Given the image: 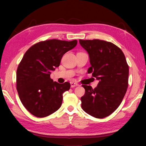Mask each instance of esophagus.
<instances>
[{
    "label": "esophagus",
    "instance_id": "34e87169",
    "mask_svg": "<svg viewBox=\"0 0 146 146\" xmlns=\"http://www.w3.org/2000/svg\"><path fill=\"white\" fill-rule=\"evenodd\" d=\"M78 86V84H77V83H75V82H71V88L76 87V86Z\"/></svg>",
    "mask_w": 146,
    "mask_h": 146
}]
</instances>
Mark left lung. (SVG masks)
Instances as JSON below:
<instances>
[{"label":"left lung","mask_w":146,"mask_h":146,"mask_svg":"<svg viewBox=\"0 0 146 146\" xmlns=\"http://www.w3.org/2000/svg\"><path fill=\"white\" fill-rule=\"evenodd\" d=\"M88 51L91 67L88 73L99 80L97 88L82 85V108L93 117L102 118L117 110L128 87L129 66L122 51L110 42L99 39L79 40Z\"/></svg>","instance_id":"8db88e82"}]
</instances>
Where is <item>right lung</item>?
Masks as SVG:
<instances>
[{
  "label": "right lung",
  "instance_id": "right-lung-1",
  "mask_svg": "<svg viewBox=\"0 0 146 146\" xmlns=\"http://www.w3.org/2000/svg\"><path fill=\"white\" fill-rule=\"evenodd\" d=\"M76 44V40H46L34 44L24 55L17 70V90L22 104L33 115L46 117L60 108L70 83L53 82L50 74Z\"/></svg>",
  "mask_w": 146,
  "mask_h": 146
}]
</instances>
